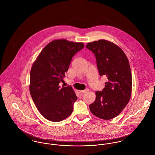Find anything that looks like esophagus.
I'll return each mask as SVG.
<instances>
[{
	"label": "esophagus",
	"mask_w": 155,
	"mask_h": 155,
	"mask_svg": "<svg viewBox=\"0 0 155 155\" xmlns=\"http://www.w3.org/2000/svg\"><path fill=\"white\" fill-rule=\"evenodd\" d=\"M87 91H89V89H86L83 90V91H80V94H83V93H85V92H86Z\"/></svg>",
	"instance_id": "esophagus-1"
}]
</instances>
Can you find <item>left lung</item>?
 <instances>
[{
  "label": "left lung",
  "instance_id": "left-lung-1",
  "mask_svg": "<svg viewBox=\"0 0 155 155\" xmlns=\"http://www.w3.org/2000/svg\"><path fill=\"white\" fill-rule=\"evenodd\" d=\"M86 48L95 56L100 75L107 78L102 91L96 92L90 110L101 119H112L121 113L130 98L132 80L129 60L120 47L105 40L89 43Z\"/></svg>",
  "mask_w": 155,
  "mask_h": 155
}]
</instances>
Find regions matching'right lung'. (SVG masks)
Returning <instances> with one entry per match:
<instances>
[{
  "label": "right lung",
  "mask_w": 155,
  "mask_h": 155,
  "mask_svg": "<svg viewBox=\"0 0 155 155\" xmlns=\"http://www.w3.org/2000/svg\"><path fill=\"white\" fill-rule=\"evenodd\" d=\"M84 48L83 43L56 40L48 44L32 64L29 91L34 103L44 118L61 121L72 112L77 100L71 86H59L68 72L72 57Z\"/></svg>",
  "instance_id": "add662e5"
}]
</instances>
